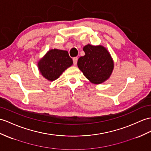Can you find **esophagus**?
<instances>
[{
	"instance_id": "esophagus-1",
	"label": "esophagus",
	"mask_w": 151,
	"mask_h": 151,
	"mask_svg": "<svg viewBox=\"0 0 151 151\" xmlns=\"http://www.w3.org/2000/svg\"><path fill=\"white\" fill-rule=\"evenodd\" d=\"M78 58L77 57H75L73 58V65H77V62H78Z\"/></svg>"
}]
</instances>
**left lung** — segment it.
<instances>
[{
	"label": "left lung",
	"instance_id": "left-lung-1",
	"mask_svg": "<svg viewBox=\"0 0 151 151\" xmlns=\"http://www.w3.org/2000/svg\"><path fill=\"white\" fill-rule=\"evenodd\" d=\"M84 56L79 58L78 66L84 76L93 84H101L109 78L114 68L109 52L102 45L88 44L83 47Z\"/></svg>",
	"mask_w": 151,
	"mask_h": 151
}]
</instances>
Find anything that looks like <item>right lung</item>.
Returning a JSON list of instances; mask_svg holds the SVG:
<instances>
[{
	"instance_id": "add662e5",
	"label": "right lung",
	"mask_w": 151,
	"mask_h": 151,
	"mask_svg": "<svg viewBox=\"0 0 151 151\" xmlns=\"http://www.w3.org/2000/svg\"><path fill=\"white\" fill-rule=\"evenodd\" d=\"M73 64L72 59L67 50L51 49L38 63L40 73L50 81L59 78L66 69Z\"/></svg>"
}]
</instances>
